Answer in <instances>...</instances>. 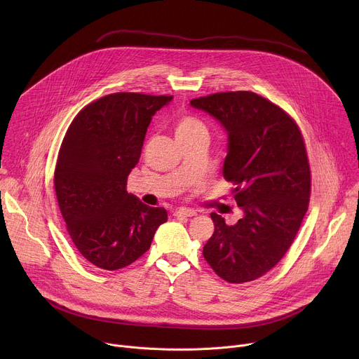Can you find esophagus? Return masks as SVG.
Instances as JSON below:
<instances>
[{
    "label": "esophagus",
    "mask_w": 359,
    "mask_h": 359,
    "mask_svg": "<svg viewBox=\"0 0 359 359\" xmlns=\"http://www.w3.org/2000/svg\"><path fill=\"white\" fill-rule=\"evenodd\" d=\"M196 215L197 213L193 209H179L175 212V216H177V217H193Z\"/></svg>",
    "instance_id": "1"
}]
</instances>
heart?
<instances>
[{
  "instance_id": "heart-1",
  "label": "heart",
  "mask_w": 359,
  "mask_h": 359,
  "mask_svg": "<svg viewBox=\"0 0 359 359\" xmlns=\"http://www.w3.org/2000/svg\"><path fill=\"white\" fill-rule=\"evenodd\" d=\"M175 130H176V136H180V135H190L196 132H206V128H204V125L197 118L184 115L179 118V121L176 122Z\"/></svg>"
}]
</instances>
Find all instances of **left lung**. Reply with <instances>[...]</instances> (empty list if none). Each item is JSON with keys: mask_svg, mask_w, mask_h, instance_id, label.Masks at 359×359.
Instances as JSON below:
<instances>
[{"mask_svg": "<svg viewBox=\"0 0 359 359\" xmlns=\"http://www.w3.org/2000/svg\"><path fill=\"white\" fill-rule=\"evenodd\" d=\"M229 136L223 176L244 216L233 226L212 213L215 233L203 255L227 283L269 273L292 244L309 210L311 172L297 123L269 99L248 90L191 99Z\"/></svg>", "mask_w": 359, "mask_h": 359, "instance_id": "8db88e82", "label": "left lung"}]
</instances>
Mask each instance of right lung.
Segmentation results:
<instances>
[{"mask_svg": "<svg viewBox=\"0 0 359 359\" xmlns=\"http://www.w3.org/2000/svg\"><path fill=\"white\" fill-rule=\"evenodd\" d=\"M172 99L111 93L85 107L65 133L54 176L60 210L82 257L99 269L136 262L168 222L163 208L146 206L126 183L151 116Z\"/></svg>", "mask_w": 359, "mask_h": 359, "instance_id": "add662e5", "label": "right lung"}]
</instances>
